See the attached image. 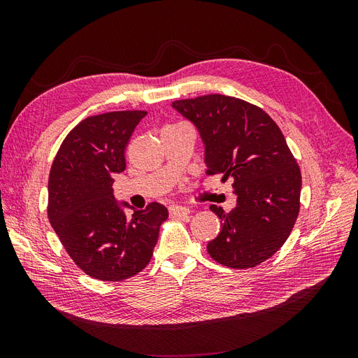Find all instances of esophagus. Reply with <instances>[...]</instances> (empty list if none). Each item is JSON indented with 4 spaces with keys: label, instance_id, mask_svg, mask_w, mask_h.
<instances>
[{
    "label": "esophagus",
    "instance_id": "1",
    "mask_svg": "<svg viewBox=\"0 0 358 358\" xmlns=\"http://www.w3.org/2000/svg\"><path fill=\"white\" fill-rule=\"evenodd\" d=\"M170 215L173 218H178V216H185L189 213V209L185 208V206H178V204H173L170 206Z\"/></svg>",
    "mask_w": 358,
    "mask_h": 358
}]
</instances>
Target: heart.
<instances>
[{"label": "heart", "mask_w": 358, "mask_h": 358, "mask_svg": "<svg viewBox=\"0 0 358 358\" xmlns=\"http://www.w3.org/2000/svg\"><path fill=\"white\" fill-rule=\"evenodd\" d=\"M169 127H170V125H169Z\"/></svg>", "instance_id": "b5f03b06"}]
</instances>
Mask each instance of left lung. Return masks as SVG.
Returning a JSON list of instances; mask_svg holds the SVG:
<instances>
[{"label": "left lung", "mask_w": 358, "mask_h": 358, "mask_svg": "<svg viewBox=\"0 0 358 358\" xmlns=\"http://www.w3.org/2000/svg\"><path fill=\"white\" fill-rule=\"evenodd\" d=\"M171 107L197 128L208 175L234 180L236 208L227 213L210 204L221 231L208 243L209 255L231 268L266 262L288 239L300 209V169L282 131L263 109L234 96L210 94Z\"/></svg>", "instance_id": "1"}]
</instances>
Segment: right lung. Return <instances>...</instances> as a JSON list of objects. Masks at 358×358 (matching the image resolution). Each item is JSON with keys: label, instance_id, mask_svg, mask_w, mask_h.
<instances>
[{"label": "right lung", "instance_id": "right-lung-1", "mask_svg": "<svg viewBox=\"0 0 358 358\" xmlns=\"http://www.w3.org/2000/svg\"><path fill=\"white\" fill-rule=\"evenodd\" d=\"M143 110L90 116L76 125L53 159L48 216L62 246L86 275L119 282L149 264L166 206L150 203L131 215L113 196V176L125 170V148Z\"/></svg>", "mask_w": 358, "mask_h": 358}]
</instances>
